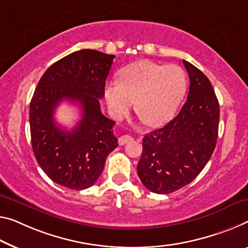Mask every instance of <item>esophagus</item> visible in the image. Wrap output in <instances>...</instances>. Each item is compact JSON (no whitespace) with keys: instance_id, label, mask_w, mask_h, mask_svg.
Wrapping results in <instances>:
<instances>
[{"instance_id":"34e87169","label":"esophagus","mask_w":248,"mask_h":248,"mask_svg":"<svg viewBox=\"0 0 248 248\" xmlns=\"http://www.w3.org/2000/svg\"><path fill=\"white\" fill-rule=\"evenodd\" d=\"M133 140L134 139H133V136L131 135H122L119 139V144L120 145H125V144L132 142Z\"/></svg>"}]
</instances>
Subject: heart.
Here are the masks:
<instances>
[{
  "label": "heart",
  "instance_id": "1",
  "mask_svg": "<svg viewBox=\"0 0 248 248\" xmlns=\"http://www.w3.org/2000/svg\"><path fill=\"white\" fill-rule=\"evenodd\" d=\"M186 91L184 71L176 65L140 61L125 67L120 81L106 84L104 95L114 119H121L132 108L144 123L158 126L172 119Z\"/></svg>",
  "mask_w": 248,
  "mask_h": 248
}]
</instances>
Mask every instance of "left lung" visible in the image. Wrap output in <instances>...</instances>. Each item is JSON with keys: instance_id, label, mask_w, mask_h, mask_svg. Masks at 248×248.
I'll use <instances>...</instances> for the list:
<instances>
[{"instance_id": "1", "label": "left lung", "mask_w": 248, "mask_h": 248, "mask_svg": "<svg viewBox=\"0 0 248 248\" xmlns=\"http://www.w3.org/2000/svg\"><path fill=\"white\" fill-rule=\"evenodd\" d=\"M189 78L187 100L165 126L144 136L137 174L156 194L189 184L204 169L216 146L219 104L213 86L199 68L183 61Z\"/></svg>"}]
</instances>
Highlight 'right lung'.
<instances>
[{
	"instance_id": "right-lung-1",
	"label": "right lung",
	"mask_w": 248,
	"mask_h": 248,
	"mask_svg": "<svg viewBox=\"0 0 248 248\" xmlns=\"http://www.w3.org/2000/svg\"><path fill=\"white\" fill-rule=\"evenodd\" d=\"M115 56L81 49L52 64L42 76L30 104L32 148L41 169L66 188L92 186L117 147L115 122L101 112L105 79ZM64 99L81 106L82 119L72 131L55 123L54 112Z\"/></svg>"
}]
</instances>
